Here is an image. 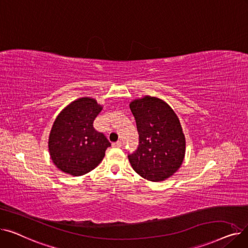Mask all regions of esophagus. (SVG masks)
Masks as SVG:
<instances>
[{
  "label": "esophagus",
  "instance_id": "1",
  "mask_svg": "<svg viewBox=\"0 0 248 248\" xmlns=\"http://www.w3.org/2000/svg\"><path fill=\"white\" fill-rule=\"evenodd\" d=\"M112 146H113V147H115V148H121V147L123 146V144H122V141H121V140H117V141L113 142Z\"/></svg>",
  "mask_w": 248,
  "mask_h": 248
}]
</instances>
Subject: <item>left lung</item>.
Segmentation results:
<instances>
[{
  "instance_id": "left-lung-1",
  "label": "left lung",
  "mask_w": 248,
  "mask_h": 248,
  "mask_svg": "<svg viewBox=\"0 0 248 248\" xmlns=\"http://www.w3.org/2000/svg\"><path fill=\"white\" fill-rule=\"evenodd\" d=\"M139 133V146L127 158L134 170L159 182L178 171L185 157L186 141L175 111L164 100L145 96L129 104Z\"/></svg>"
}]
</instances>
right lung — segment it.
<instances>
[{"mask_svg": "<svg viewBox=\"0 0 248 248\" xmlns=\"http://www.w3.org/2000/svg\"><path fill=\"white\" fill-rule=\"evenodd\" d=\"M101 109L95 99L82 97L68 104L56 117L48 148L52 161L62 172L82 176L102 161L111 144L93 127Z\"/></svg>", "mask_w": 248, "mask_h": 248, "instance_id": "1", "label": "right lung"}]
</instances>
